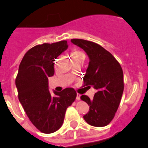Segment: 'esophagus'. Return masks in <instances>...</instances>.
Instances as JSON below:
<instances>
[{"label":"esophagus","mask_w":148,"mask_h":148,"mask_svg":"<svg viewBox=\"0 0 148 148\" xmlns=\"http://www.w3.org/2000/svg\"><path fill=\"white\" fill-rule=\"evenodd\" d=\"M80 96L81 95L79 93H77V100H79L80 99Z\"/></svg>","instance_id":"obj_1"}]
</instances>
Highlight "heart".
I'll use <instances>...</instances> for the list:
<instances>
[{
    "label": "heart",
    "instance_id": "b5f03b06",
    "mask_svg": "<svg viewBox=\"0 0 148 148\" xmlns=\"http://www.w3.org/2000/svg\"><path fill=\"white\" fill-rule=\"evenodd\" d=\"M79 52H77V51H76V52H73V53H72V55H73V54H76V53H79Z\"/></svg>",
    "mask_w": 148,
    "mask_h": 148
}]
</instances>
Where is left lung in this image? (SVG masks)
Masks as SVG:
<instances>
[{
	"instance_id": "1",
	"label": "left lung",
	"mask_w": 148,
	"mask_h": 148,
	"mask_svg": "<svg viewBox=\"0 0 148 148\" xmlns=\"http://www.w3.org/2000/svg\"><path fill=\"white\" fill-rule=\"evenodd\" d=\"M82 48L89 58V64L83 78L84 86H93L97 92L93 99L82 95L81 99L90 106L83 116L89 125L103 127L114 118L123 92V73L114 57L96 43L84 39L71 40Z\"/></svg>"
}]
</instances>
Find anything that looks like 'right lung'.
Wrapping results in <instances>:
<instances>
[{
  "label": "right lung",
  "instance_id": "obj_1",
  "mask_svg": "<svg viewBox=\"0 0 148 148\" xmlns=\"http://www.w3.org/2000/svg\"><path fill=\"white\" fill-rule=\"evenodd\" d=\"M68 47L66 41L36 45L26 52L19 66L15 80L19 101L31 123L42 133L58 130L66 109L77 97L71 88L54 91L55 96L49 91L48 78L55 73V59Z\"/></svg>",
  "mask_w": 148,
  "mask_h": 148
}]
</instances>
